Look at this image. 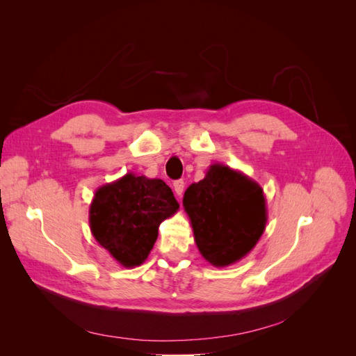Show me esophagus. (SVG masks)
<instances>
[{"label": "esophagus", "instance_id": "1", "mask_svg": "<svg viewBox=\"0 0 356 356\" xmlns=\"http://www.w3.org/2000/svg\"><path fill=\"white\" fill-rule=\"evenodd\" d=\"M184 186L186 184H184V181H182V179H178V181L174 182V190H175L178 197H181L182 193H184Z\"/></svg>", "mask_w": 356, "mask_h": 356}]
</instances>
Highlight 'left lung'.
<instances>
[{
  "label": "left lung",
  "instance_id": "obj_1",
  "mask_svg": "<svg viewBox=\"0 0 356 356\" xmlns=\"http://www.w3.org/2000/svg\"><path fill=\"white\" fill-rule=\"evenodd\" d=\"M182 204L199 252L209 264L238 263L260 241L267 222L264 191L258 182L221 163L191 184Z\"/></svg>",
  "mask_w": 356,
  "mask_h": 356
}]
</instances>
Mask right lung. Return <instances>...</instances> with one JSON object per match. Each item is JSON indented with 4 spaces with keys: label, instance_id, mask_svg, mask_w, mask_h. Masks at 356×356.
Segmentation results:
<instances>
[{
    "label": "right lung",
    "instance_id": "add662e5",
    "mask_svg": "<svg viewBox=\"0 0 356 356\" xmlns=\"http://www.w3.org/2000/svg\"><path fill=\"white\" fill-rule=\"evenodd\" d=\"M179 208L161 179L126 174L95 191L89 209L93 238L123 267L141 266L153 250L161 221Z\"/></svg>",
    "mask_w": 356,
    "mask_h": 356
}]
</instances>
